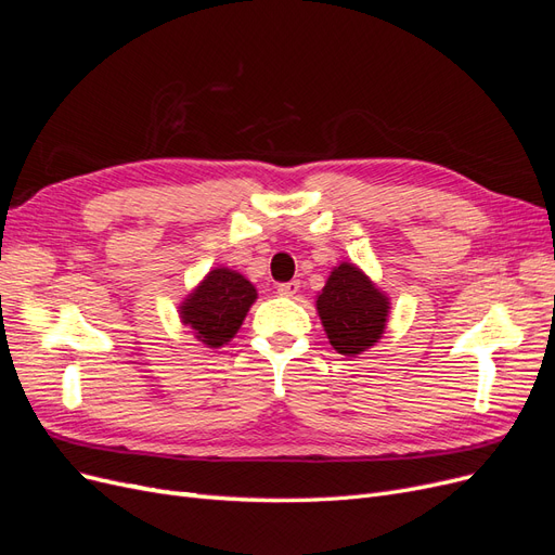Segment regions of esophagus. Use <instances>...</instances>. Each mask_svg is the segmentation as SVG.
<instances>
[{
	"label": "esophagus",
	"instance_id": "1",
	"mask_svg": "<svg viewBox=\"0 0 555 555\" xmlns=\"http://www.w3.org/2000/svg\"><path fill=\"white\" fill-rule=\"evenodd\" d=\"M298 287H300L298 280L282 282V284H278V294H280V296H296V294H298Z\"/></svg>",
	"mask_w": 555,
	"mask_h": 555
}]
</instances>
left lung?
Wrapping results in <instances>:
<instances>
[{
  "label": "left lung",
  "mask_w": 555,
  "mask_h": 555,
  "mask_svg": "<svg viewBox=\"0 0 555 555\" xmlns=\"http://www.w3.org/2000/svg\"><path fill=\"white\" fill-rule=\"evenodd\" d=\"M389 306V296L359 266L347 261L333 268L317 296V312L328 343L345 357H357L382 338Z\"/></svg>",
  "instance_id": "left-lung-1"
}]
</instances>
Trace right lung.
Returning a JSON list of instances; mask_svg holds the SVG:
<instances>
[{
  "instance_id": "obj_1",
  "label": "right lung",
  "mask_w": 555,
  "mask_h": 555,
  "mask_svg": "<svg viewBox=\"0 0 555 555\" xmlns=\"http://www.w3.org/2000/svg\"><path fill=\"white\" fill-rule=\"evenodd\" d=\"M257 300V289L231 268H212L198 287L180 304V319L194 338L208 347H222L238 333L245 314Z\"/></svg>"
}]
</instances>
